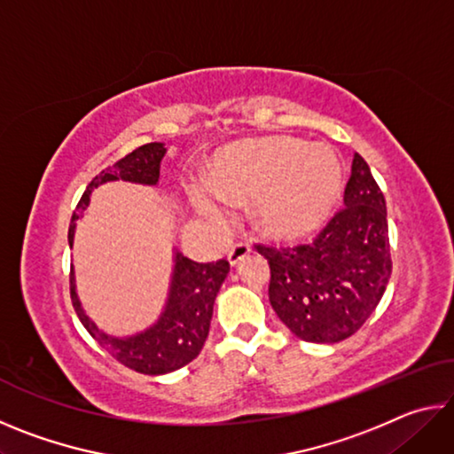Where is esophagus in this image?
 I'll return each instance as SVG.
<instances>
[{
	"label": "esophagus",
	"instance_id": "esophagus-1",
	"mask_svg": "<svg viewBox=\"0 0 454 454\" xmlns=\"http://www.w3.org/2000/svg\"><path fill=\"white\" fill-rule=\"evenodd\" d=\"M248 254H250V244L246 240H240L228 250V260H230V264H238L244 256H248Z\"/></svg>",
	"mask_w": 454,
	"mask_h": 454
}]
</instances>
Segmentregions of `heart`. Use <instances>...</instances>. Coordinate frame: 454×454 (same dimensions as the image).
Masks as SVG:
<instances>
[{"label":"heart","mask_w":454,"mask_h":454,"mask_svg":"<svg viewBox=\"0 0 454 454\" xmlns=\"http://www.w3.org/2000/svg\"><path fill=\"white\" fill-rule=\"evenodd\" d=\"M214 197L192 188L196 208L210 220H224L228 202L258 200L260 226L274 236L310 232L328 216L342 186V168L328 145H306L294 137L250 142L222 153L210 176Z\"/></svg>","instance_id":"b5f03b06"}]
</instances>
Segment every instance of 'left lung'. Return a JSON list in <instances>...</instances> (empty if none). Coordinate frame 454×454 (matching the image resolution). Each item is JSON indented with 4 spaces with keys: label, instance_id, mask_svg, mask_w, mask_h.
Returning <instances> with one entry per match:
<instances>
[{
    "label": "left lung",
    "instance_id": "1",
    "mask_svg": "<svg viewBox=\"0 0 454 454\" xmlns=\"http://www.w3.org/2000/svg\"><path fill=\"white\" fill-rule=\"evenodd\" d=\"M268 298L274 312L306 342H340L379 306L393 272L387 202L360 153L344 188V206L310 242L264 244Z\"/></svg>",
    "mask_w": 454,
    "mask_h": 454
}]
</instances>
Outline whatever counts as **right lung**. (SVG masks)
<instances>
[{
	"label": "right lung",
	"mask_w": 454,
	"mask_h": 454,
	"mask_svg": "<svg viewBox=\"0 0 454 454\" xmlns=\"http://www.w3.org/2000/svg\"><path fill=\"white\" fill-rule=\"evenodd\" d=\"M166 148L160 142L144 144L128 156L120 158L116 164L99 172L83 192L72 216L67 240H74L75 220L88 208L91 190L110 180H128L140 184H156L160 178V162ZM230 264L226 258L216 262H194L188 256L176 254V268L168 306L158 320L145 333L132 338H112L98 330L86 314H83L78 294L74 286V272H70V294L75 314L86 326L91 338L120 364L132 368L142 374H166L192 363L202 350L208 338L214 301L224 282Z\"/></svg>",
	"instance_id": "right-lung-1"
}]
</instances>
